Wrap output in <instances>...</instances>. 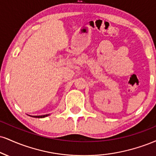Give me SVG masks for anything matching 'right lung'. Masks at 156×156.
Returning <instances> with one entry per match:
<instances>
[{
    "label": "right lung",
    "instance_id": "obj_1",
    "mask_svg": "<svg viewBox=\"0 0 156 156\" xmlns=\"http://www.w3.org/2000/svg\"><path fill=\"white\" fill-rule=\"evenodd\" d=\"M48 115H49V114H46V115H30V116H31V117H33V118H39V119H42V118L47 117Z\"/></svg>",
    "mask_w": 156,
    "mask_h": 156
}]
</instances>
